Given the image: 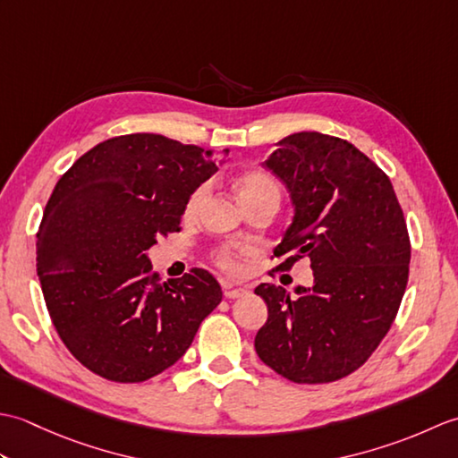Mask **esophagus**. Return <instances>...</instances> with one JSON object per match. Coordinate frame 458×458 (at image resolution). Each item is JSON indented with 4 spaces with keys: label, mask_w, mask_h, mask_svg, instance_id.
<instances>
[{
    "label": "esophagus",
    "mask_w": 458,
    "mask_h": 458,
    "mask_svg": "<svg viewBox=\"0 0 458 458\" xmlns=\"http://www.w3.org/2000/svg\"><path fill=\"white\" fill-rule=\"evenodd\" d=\"M224 297L226 299H238L246 293V287H240V285H232V284H224Z\"/></svg>",
    "instance_id": "esophagus-1"
}]
</instances>
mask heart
Wrapping results in <instances>:
<instances>
[{"instance_id":"heart-1","label":"heart","mask_w":458,"mask_h":458,"mask_svg":"<svg viewBox=\"0 0 458 458\" xmlns=\"http://www.w3.org/2000/svg\"><path fill=\"white\" fill-rule=\"evenodd\" d=\"M234 184H236V191H238V197H240L242 204H246L250 200H256V199H264V197H271V199L279 200V197H281L279 182L266 171H258V169L242 171L238 177L234 179ZM204 194H207V187H204V184H200V187L192 191V194L187 200V214H192L194 210L199 208V204L202 202ZM216 264L222 269L230 271V274H234V271L240 269L238 256L230 250H220L218 251Z\"/></svg>"}]
</instances>
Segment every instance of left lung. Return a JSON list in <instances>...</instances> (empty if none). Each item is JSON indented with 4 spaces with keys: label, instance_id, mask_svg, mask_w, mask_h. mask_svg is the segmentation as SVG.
<instances>
[{
    "label": "left lung",
    "instance_id": "8db88e82",
    "mask_svg": "<svg viewBox=\"0 0 458 458\" xmlns=\"http://www.w3.org/2000/svg\"><path fill=\"white\" fill-rule=\"evenodd\" d=\"M289 191L293 220L274 254L310 259L313 285L297 297L259 284L267 320L261 362L295 384L352 374L390 330L410 276V236L387 174L346 140L291 133L264 161Z\"/></svg>",
    "mask_w": 458,
    "mask_h": 458
}]
</instances>
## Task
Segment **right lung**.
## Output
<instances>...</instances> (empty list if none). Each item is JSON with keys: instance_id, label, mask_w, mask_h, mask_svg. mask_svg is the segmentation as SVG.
Masks as SVG:
<instances>
[{"instance_id": "obj_1", "label": "right lung", "mask_w": 458, "mask_h": 458, "mask_svg": "<svg viewBox=\"0 0 458 458\" xmlns=\"http://www.w3.org/2000/svg\"><path fill=\"white\" fill-rule=\"evenodd\" d=\"M216 171L197 145L130 133L58 179L37 234V276L58 336L90 372L122 384L161 374L218 307L222 289L207 269L165 284L148 254L181 230L192 191Z\"/></svg>"}]
</instances>
